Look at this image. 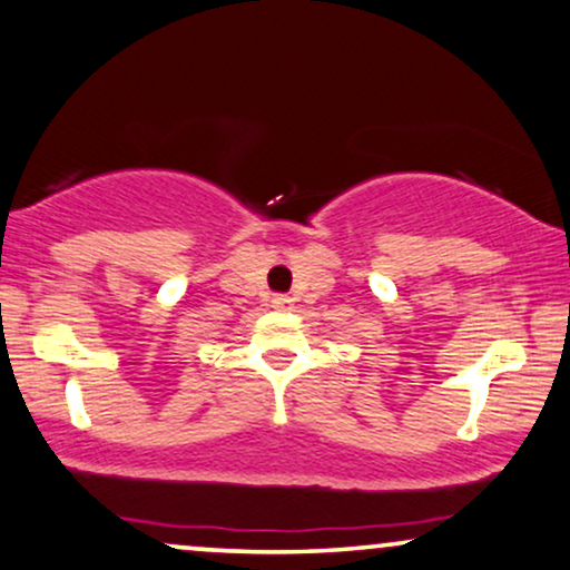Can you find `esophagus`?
I'll list each match as a JSON object with an SVG mask.
<instances>
[{"label":"esophagus","instance_id":"34e87169","mask_svg":"<svg viewBox=\"0 0 570 570\" xmlns=\"http://www.w3.org/2000/svg\"><path fill=\"white\" fill-rule=\"evenodd\" d=\"M273 309H292V299L286 297V294H276V297L271 299Z\"/></svg>","mask_w":570,"mask_h":570}]
</instances>
